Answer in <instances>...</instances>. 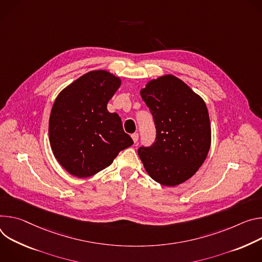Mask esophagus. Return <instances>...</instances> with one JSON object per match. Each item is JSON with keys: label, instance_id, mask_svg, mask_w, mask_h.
Segmentation results:
<instances>
[{"label": "esophagus", "instance_id": "34e87169", "mask_svg": "<svg viewBox=\"0 0 262 262\" xmlns=\"http://www.w3.org/2000/svg\"><path fill=\"white\" fill-rule=\"evenodd\" d=\"M131 137H132V139H133V141L136 143L137 141H138V133H133L132 135H131Z\"/></svg>", "mask_w": 262, "mask_h": 262}]
</instances>
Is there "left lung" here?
<instances>
[{"label":"left lung","instance_id":"1","mask_svg":"<svg viewBox=\"0 0 262 262\" xmlns=\"http://www.w3.org/2000/svg\"><path fill=\"white\" fill-rule=\"evenodd\" d=\"M140 96L153 115L155 142L138 155L156 182L175 186L193 176L205 161L211 142L205 102L180 79L166 75L150 81Z\"/></svg>","mask_w":262,"mask_h":262}]
</instances>
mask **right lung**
<instances>
[{"mask_svg": "<svg viewBox=\"0 0 262 262\" xmlns=\"http://www.w3.org/2000/svg\"><path fill=\"white\" fill-rule=\"evenodd\" d=\"M121 85L106 71L90 72L56 98L50 116L52 151L70 173L78 178L95 175L133 144L118 113L107 103Z\"/></svg>", "mask_w": 262, "mask_h": 262, "instance_id": "obj_1", "label": "right lung"}]
</instances>
